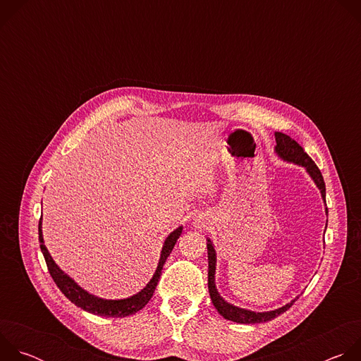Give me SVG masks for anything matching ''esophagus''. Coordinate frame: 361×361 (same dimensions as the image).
<instances>
[{
    "instance_id": "obj_1",
    "label": "esophagus",
    "mask_w": 361,
    "mask_h": 361,
    "mask_svg": "<svg viewBox=\"0 0 361 361\" xmlns=\"http://www.w3.org/2000/svg\"><path fill=\"white\" fill-rule=\"evenodd\" d=\"M194 226H195V228H198V230H202V228H205L207 227V221H205V219L204 217H197L195 220H194Z\"/></svg>"
}]
</instances>
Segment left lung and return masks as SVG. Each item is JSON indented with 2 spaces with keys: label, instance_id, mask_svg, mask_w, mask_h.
<instances>
[{
  "label": "left lung",
  "instance_id": "left-lung-1",
  "mask_svg": "<svg viewBox=\"0 0 361 361\" xmlns=\"http://www.w3.org/2000/svg\"><path fill=\"white\" fill-rule=\"evenodd\" d=\"M276 152L279 156L290 163L298 164L301 167H304L307 170V173L310 174V177L314 180L316 185L319 187L322 197L326 202V184L322 176V171L319 170V167L316 166V163L308 157V154L302 149V147L293 140L291 137H288L287 134L283 133H276ZM326 213L327 209H326ZM207 251H209V291H210V297L212 301L214 304V307L217 308V312L226 319V320H231L235 323H241V324H255V323H266L270 322L273 319H276L277 316L283 314L284 312H287L288 308L293 305V302L298 298L295 297L293 301H290L288 304L277 308V310L273 312H267V313H255V312H250V310H244V308L235 307L230 302H227L217 291L216 288V283H214V274H216V250L214 245L212 244L210 240H207Z\"/></svg>",
  "mask_w": 361,
  "mask_h": 361
}]
</instances>
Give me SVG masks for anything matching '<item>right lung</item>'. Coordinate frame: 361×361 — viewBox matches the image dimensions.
Returning <instances> with one entry per match:
<instances>
[{
    "label": "right lung",
    "instance_id": "add662e5",
    "mask_svg": "<svg viewBox=\"0 0 361 361\" xmlns=\"http://www.w3.org/2000/svg\"><path fill=\"white\" fill-rule=\"evenodd\" d=\"M181 231H183V227H178L177 230H174L166 238L157 270H156V273H154L149 283L140 293H137V294H134L128 298H124V300H104V298H98V297L87 293L85 290H82L77 283H74V280H71L67 274L63 273V270L59 269V266L53 260V257L49 255L47 247L44 245L42 230H41V219H39V223H38L39 247H41V251L44 254V259H45L48 271H49L51 277H53L54 283L57 284V287L77 307H81L82 310H85L88 313H92V314H97V316H104V317H127V316L135 314L149 301L154 291H156L157 283H159L160 276H161L163 266L167 260V257L171 254L177 240L180 238Z\"/></svg>",
    "mask_w": 361,
    "mask_h": 361
}]
</instances>
